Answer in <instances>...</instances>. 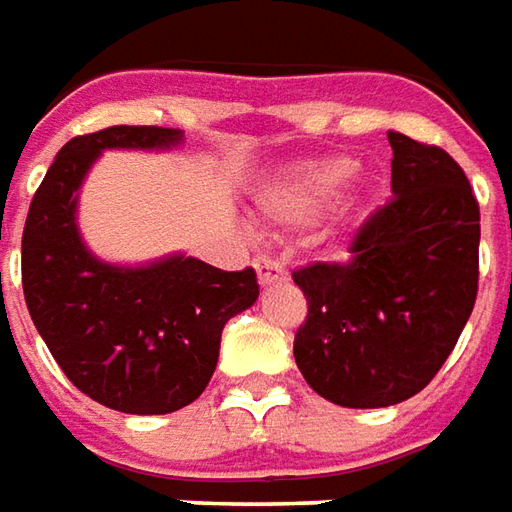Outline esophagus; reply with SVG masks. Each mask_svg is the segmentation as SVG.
Returning <instances> with one entry per match:
<instances>
[{
    "instance_id": "34e87169",
    "label": "esophagus",
    "mask_w": 512,
    "mask_h": 512,
    "mask_svg": "<svg viewBox=\"0 0 512 512\" xmlns=\"http://www.w3.org/2000/svg\"><path fill=\"white\" fill-rule=\"evenodd\" d=\"M257 277H260V285H274V283H285V266L280 260L274 257H257L255 260Z\"/></svg>"
}]
</instances>
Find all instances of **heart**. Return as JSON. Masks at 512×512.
I'll return each instance as SVG.
<instances>
[{
    "label": "heart",
    "mask_w": 512,
    "mask_h": 512,
    "mask_svg": "<svg viewBox=\"0 0 512 512\" xmlns=\"http://www.w3.org/2000/svg\"><path fill=\"white\" fill-rule=\"evenodd\" d=\"M353 170H356L353 159H344V156H330V159L294 168L271 190L266 201L269 218L280 224H291V227L311 221L336 198L344 182L353 176Z\"/></svg>",
    "instance_id": "1"
}]
</instances>
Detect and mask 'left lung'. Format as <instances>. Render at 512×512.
Segmentation results:
<instances>
[{
  "label": "left lung",
  "mask_w": 512,
  "mask_h": 512,
  "mask_svg": "<svg viewBox=\"0 0 512 512\" xmlns=\"http://www.w3.org/2000/svg\"><path fill=\"white\" fill-rule=\"evenodd\" d=\"M392 198L356 229L350 260L294 271L308 316L294 358L308 387L350 409L417 395L474 311L479 204L465 170L389 131Z\"/></svg>",
  "instance_id": "1"
}]
</instances>
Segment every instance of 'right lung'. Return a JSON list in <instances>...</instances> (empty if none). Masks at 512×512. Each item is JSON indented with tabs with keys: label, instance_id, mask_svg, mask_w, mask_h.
<instances>
[{
	"label": "right lung",
	"instance_id": "right-lung-1",
	"mask_svg": "<svg viewBox=\"0 0 512 512\" xmlns=\"http://www.w3.org/2000/svg\"><path fill=\"white\" fill-rule=\"evenodd\" d=\"M179 128L111 125L66 142L38 184L22 235L33 325L64 375L125 415H168L207 389L221 330L260 294L252 269L170 255L148 266L97 260L78 232V190L106 148H173Z\"/></svg>",
	"mask_w": 512,
	"mask_h": 512
}]
</instances>
